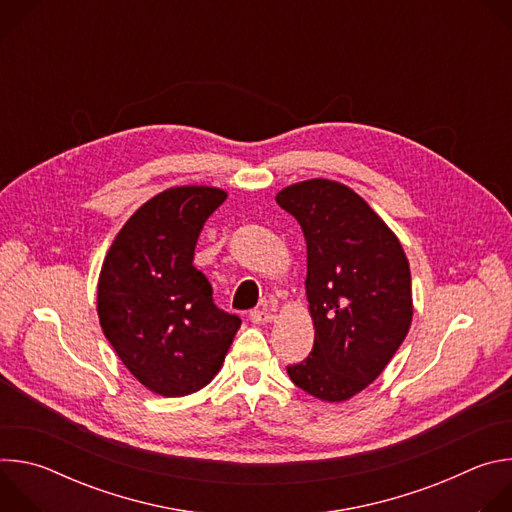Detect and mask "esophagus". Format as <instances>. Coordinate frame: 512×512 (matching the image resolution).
Segmentation results:
<instances>
[{"instance_id": "34e87169", "label": "esophagus", "mask_w": 512, "mask_h": 512, "mask_svg": "<svg viewBox=\"0 0 512 512\" xmlns=\"http://www.w3.org/2000/svg\"><path fill=\"white\" fill-rule=\"evenodd\" d=\"M249 318H251L253 324H269V322H273L275 316H273L271 310L263 308V310H253V312L249 314Z\"/></svg>"}]
</instances>
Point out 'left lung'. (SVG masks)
I'll list each match as a JSON object with an SVG mask.
<instances>
[{
    "label": "left lung",
    "mask_w": 512,
    "mask_h": 512,
    "mask_svg": "<svg viewBox=\"0 0 512 512\" xmlns=\"http://www.w3.org/2000/svg\"><path fill=\"white\" fill-rule=\"evenodd\" d=\"M275 200L306 237V296L316 330L310 356L289 364L287 375L320 401H346L385 371L409 332V261L383 218L340 182H298Z\"/></svg>",
    "instance_id": "8db88e82"
}]
</instances>
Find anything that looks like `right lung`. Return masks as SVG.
Instances as JSON below:
<instances>
[{
	"mask_svg": "<svg viewBox=\"0 0 512 512\" xmlns=\"http://www.w3.org/2000/svg\"><path fill=\"white\" fill-rule=\"evenodd\" d=\"M227 200L212 186L168 188L141 204L109 247L97 285L105 338L152 393L184 397L221 371L241 320L212 302L194 249Z\"/></svg>",
	"mask_w": 512,
	"mask_h": 512,
	"instance_id": "add662e5",
	"label": "right lung"
}]
</instances>
